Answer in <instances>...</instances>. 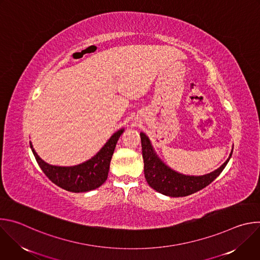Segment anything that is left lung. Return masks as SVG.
I'll return each instance as SVG.
<instances>
[{
  "label": "left lung",
  "mask_w": 260,
  "mask_h": 260,
  "mask_svg": "<svg viewBox=\"0 0 260 260\" xmlns=\"http://www.w3.org/2000/svg\"><path fill=\"white\" fill-rule=\"evenodd\" d=\"M144 159V174L147 183L157 192L172 198L192 194L212 183L226 167L230 157L220 168L203 176H188L180 174L169 168L155 153L151 142L144 133L140 134Z\"/></svg>",
  "instance_id": "left-lung-1"
}]
</instances>
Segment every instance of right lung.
<instances>
[{
    "mask_svg": "<svg viewBox=\"0 0 260 260\" xmlns=\"http://www.w3.org/2000/svg\"><path fill=\"white\" fill-rule=\"evenodd\" d=\"M123 132L124 128H121L113 134L93 157L73 167L51 166L37 154L30 142L29 146L37 162L52 183L70 192H85L100 187L107 180L111 158Z\"/></svg>",
    "mask_w": 260,
    "mask_h": 260,
    "instance_id": "right-lung-1",
    "label": "right lung"
}]
</instances>
